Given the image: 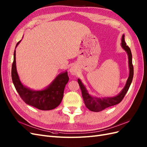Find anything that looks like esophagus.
Masks as SVG:
<instances>
[{
  "mask_svg": "<svg viewBox=\"0 0 147 147\" xmlns=\"http://www.w3.org/2000/svg\"><path fill=\"white\" fill-rule=\"evenodd\" d=\"M70 74H72V75H77V73H78V70H77L76 67L72 66V67H71V68L70 69Z\"/></svg>",
  "mask_w": 147,
  "mask_h": 147,
  "instance_id": "esophagus-1",
  "label": "esophagus"
}]
</instances>
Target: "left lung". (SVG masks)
Wrapping results in <instances>:
<instances>
[{
    "instance_id": "8db88e82",
    "label": "left lung",
    "mask_w": 147,
    "mask_h": 147,
    "mask_svg": "<svg viewBox=\"0 0 147 147\" xmlns=\"http://www.w3.org/2000/svg\"><path fill=\"white\" fill-rule=\"evenodd\" d=\"M121 47L127 53L129 59V75L127 80L125 86L120 92L119 94L114 97H107L104 98H98L94 97L89 94L88 91L84 84L82 83L80 79H78V83L80 87L82 97L86 107L92 112H98L104 110L105 109L109 107L117 105L121 102L125 96L126 92H127L129 88L130 87L132 81L133 75H134V67H133L132 61V53L129 47L124 41V35L123 34L121 38Z\"/></svg>"
}]
</instances>
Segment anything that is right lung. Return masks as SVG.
<instances>
[{
  "instance_id": "add662e5",
  "label": "right lung",
  "mask_w": 147,
  "mask_h": 147,
  "mask_svg": "<svg viewBox=\"0 0 147 147\" xmlns=\"http://www.w3.org/2000/svg\"><path fill=\"white\" fill-rule=\"evenodd\" d=\"M20 42L17 43L16 48ZM11 78L16 90L25 103L42 110L54 109L61 104L65 84L69 80L67 72H65L57 75L45 90L34 91L26 87L21 83L16 70V50L11 67Z\"/></svg>"
}]
</instances>
